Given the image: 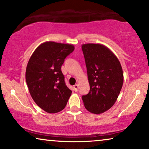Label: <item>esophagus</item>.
<instances>
[{"label":"esophagus","mask_w":149,"mask_h":149,"mask_svg":"<svg viewBox=\"0 0 149 149\" xmlns=\"http://www.w3.org/2000/svg\"><path fill=\"white\" fill-rule=\"evenodd\" d=\"M73 88H74V91H76V92H77L78 91V84H75L74 86H73Z\"/></svg>","instance_id":"obj_1"}]
</instances>
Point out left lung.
<instances>
[{
	"label": "left lung",
	"mask_w": 149,
	"mask_h": 149,
	"mask_svg": "<svg viewBox=\"0 0 149 149\" xmlns=\"http://www.w3.org/2000/svg\"><path fill=\"white\" fill-rule=\"evenodd\" d=\"M90 91L82 97L85 108L93 114H102L112 108L123 84L121 65L114 53L104 45H82Z\"/></svg>",
	"instance_id": "obj_1"
}]
</instances>
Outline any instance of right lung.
Wrapping results in <instances>:
<instances>
[{"instance_id": "1", "label": "right lung", "mask_w": 149, "mask_h": 149, "mask_svg": "<svg viewBox=\"0 0 149 149\" xmlns=\"http://www.w3.org/2000/svg\"><path fill=\"white\" fill-rule=\"evenodd\" d=\"M74 50L72 44L46 41L33 53L26 69V81L32 98L47 113L61 112L71 91L66 86L61 66Z\"/></svg>"}]
</instances>
